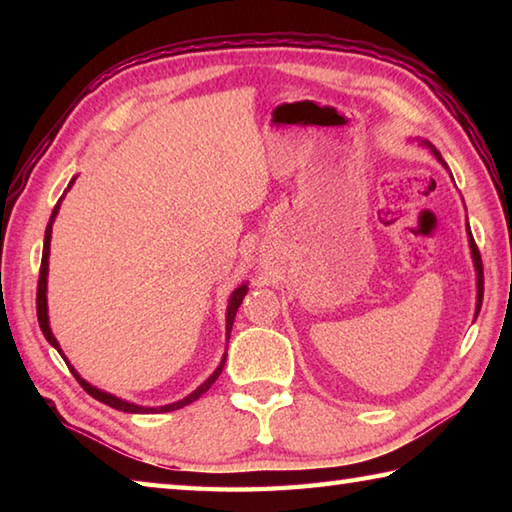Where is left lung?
<instances>
[{
    "label": "left lung",
    "instance_id": "1",
    "mask_svg": "<svg viewBox=\"0 0 512 512\" xmlns=\"http://www.w3.org/2000/svg\"><path fill=\"white\" fill-rule=\"evenodd\" d=\"M418 145L420 147H427L429 151H431V156L436 158L440 165L444 167V169H449L447 167V162H444V158L440 156V151L433 147L431 143H427V140H418ZM453 178V176H451ZM466 235H469V248H471V257H473V266H475V286H477V301H475V319H477V314H480V308H482V297H484V270H482V257H480V250H477V246H475V239H473V235H471V226H469V217H466Z\"/></svg>",
    "mask_w": 512,
    "mask_h": 512
}]
</instances>
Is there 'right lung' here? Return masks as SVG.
Returning <instances> with one entry per match:
<instances>
[{
    "label": "right lung",
    "instance_id": "1",
    "mask_svg": "<svg viewBox=\"0 0 512 512\" xmlns=\"http://www.w3.org/2000/svg\"><path fill=\"white\" fill-rule=\"evenodd\" d=\"M74 180H76V178H72V180H70V184H68V191H70V187L74 184ZM63 195H65V193H63ZM63 195L59 198L57 206H54V209H52L50 222H48V226H46V237H43L41 270H39V286H37V319H39V328H41L43 336H46V341L54 347V350H57V352L61 354V358L65 361V365L70 367L72 376H74L76 380H79V385H81L85 391H88V394H90L92 398H96L99 402H103V405H110V407H114V409H118V411H125V413H167V411H176V409H182V407L191 405L193 400H198L202 394H206V391L211 389V385L215 383V380L220 378L222 369H224V363H226V352H224V356H222L220 365L215 367V372H213L209 378H206L204 383H202L198 389L191 391V394H189V396H184L182 400L169 402V405H162V407H143V405H136V402L123 400V398H118V396H114V394H107V391H103V389H99V387L90 385L88 380L81 378V374L76 372V369L70 365L68 356L63 354L59 341L54 339V334H52V330H50V317H48V257H50V239H52V224H54V220H57V215H59L61 202H63ZM246 292H248V281H242V284H239V286L231 292V299H228V306H226V345H228V339H231V330H233V321H235L237 308L242 306V299H244Z\"/></svg>",
    "mask_w": 512,
    "mask_h": 512
}]
</instances>
